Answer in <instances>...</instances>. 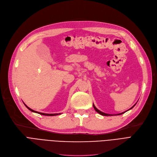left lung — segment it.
Instances as JSON below:
<instances>
[{"label":"left lung","mask_w":157,"mask_h":157,"mask_svg":"<svg viewBox=\"0 0 157 157\" xmlns=\"http://www.w3.org/2000/svg\"><path fill=\"white\" fill-rule=\"evenodd\" d=\"M136 103H135L134 105H133L131 108H130L129 110H127V111H129V110H131V109H132L133 107H134L135 106V105H136ZM93 107H94V109H95V111L97 112V113H99L100 114H101V115H102V116H113V115H120V114H124V113H125V112H127V111H125V112H123V113H120V114H107V113H103V112H101V111H100V110H98L96 107H95V105H94L93 104Z\"/></svg>","instance_id":"8db88e82"}]
</instances>
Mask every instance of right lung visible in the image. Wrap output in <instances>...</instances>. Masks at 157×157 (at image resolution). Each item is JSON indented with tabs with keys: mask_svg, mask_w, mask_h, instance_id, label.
Returning a JSON list of instances; mask_svg holds the SVG:
<instances>
[{
	"mask_svg": "<svg viewBox=\"0 0 157 157\" xmlns=\"http://www.w3.org/2000/svg\"><path fill=\"white\" fill-rule=\"evenodd\" d=\"M24 104L25 105V106L30 110V111H31L32 112H33V113H38V114H41V115H44V116H50V117H52V116H56V115H59V114H61V113H58V114H46V113H39V112H37V111H33V109H30V107H28L26 104L24 103Z\"/></svg>",
	"mask_w": 157,
	"mask_h": 157,
	"instance_id": "right-lung-1",
	"label": "right lung"
}]
</instances>
